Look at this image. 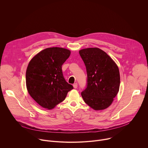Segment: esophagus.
<instances>
[{"instance_id": "obj_1", "label": "esophagus", "mask_w": 148, "mask_h": 148, "mask_svg": "<svg viewBox=\"0 0 148 148\" xmlns=\"http://www.w3.org/2000/svg\"><path fill=\"white\" fill-rule=\"evenodd\" d=\"M77 87H78V84H77V83H75V84H73V87H74V88H77Z\"/></svg>"}]
</instances>
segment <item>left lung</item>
<instances>
[{
  "instance_id": "1",
  "label": "left lung",
  "mask_w": 148,
  "mask_h": 148,
  "mask_svg": "<svg viewBox=\"0 0 148 148\" xmlns=\"http://www.w3.org/2000/svg\"><path fill=\"white\" fill-rule=\"evenodd\" d=\"M86 65L87 86L81 96L95 111L109 107L119 90L120 74L115 62L99 48H87L79 51Z\"/></svg>"
}]
</instances>
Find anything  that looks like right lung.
<instances>
[{
  "label": "right lung",
  "mask_w": 148,
  "mask_h": 148,
  "mask_svg": "<svg viewBox=\"0 0 148 148\" xmlns=\"http://www.w3.org/2000/svg\"><path fill=\"white\" fill-rule=\"evenodd\" d=\"M70 54V50L64 48H47L35 55L29 63L26 73L27 91L44 108L53 109L73 89L63 77L61 67Z\"/></svg>",
  "instance_id": "add662e5"
}]
</instances>
